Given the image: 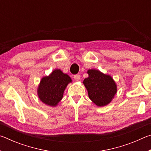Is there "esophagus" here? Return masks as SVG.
Segmentation results:
<instances>
[{
  "mask_svg": "<svg viewBox=\"0 0 151 151\" xmlns=\"http://www.w3.org/2000/svg\"><path fill=\"white\" fill-rule=\"evenodd\" d=\"M73 78H74V79H75V81H78L79 80H80V78H81V75H79V74H77V75H74Z\"/></svg>",
  "mask_w": 151,
  "mask_h": 151,
  "instance_id": "1",
  "label": "esophagus"
}]
</instances>
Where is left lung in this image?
Listing matches in <instances>:
<instances>
[{
    "instance_id": "8db88e82",
    "label": "left lung",
    "mask_w": 151,
    "mask_h": 151,
    "mask_svg": "<svg viewBox=\"0 0 151 151\" xmlns=\"http://www.w3.org/2000/svg\"><path fill=\"white\" fill-rule=\"evenodd\" d=\"M88 77L84 79L83 83L88 91V97L98 106L109 104L117 92L115 81L109 75L100 70L89 69Z\"/></svg>"
}]
</instances>
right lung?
<instances>
[{"instance_id": "1", "label": "right lung", "mask_w": 151, "mask_h": 151, "mask_svg": "<svg viewBox=\"0 0 151 151\" xmlns=\"http://www.w3.org/2000/svg\"><path fill=\"white\" fill-rule=\"evenodd\" d=\"M72 82L69 76L60 69H55L42 77L37 88V94L43 103L55 107L62 100L64 91Z\"/></svg>"}]
</instances>
